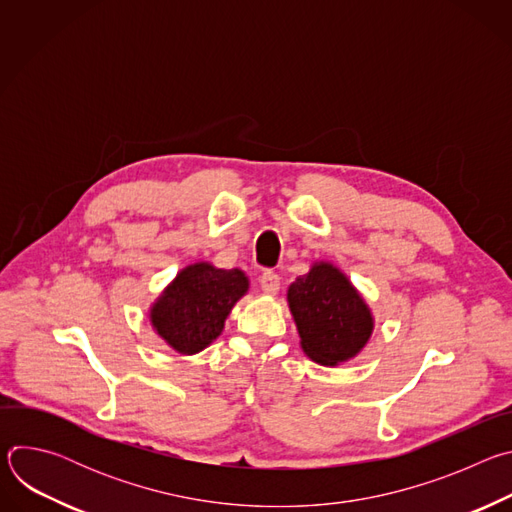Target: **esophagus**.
<instances>
[{
	"label": "esophagus",
	"instance_id": "1",
	"mask_svg": "<svg viewBox=\"0 0 512 512\" xmlns=\"http://www.w3.org/2000/svg\"><path fill=\"white\" fill-rule=\"evenodd\" d=\"M259 283H261V289L265 291V294L275 296L279 291V285H281V277L275 271H263V275L259 277Z\"/></svg>",
	"mask_w": 512,
	"mask_h": 512
}]
</instances>
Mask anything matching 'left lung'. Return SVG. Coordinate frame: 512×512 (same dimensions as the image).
Returning a JSON list of instances; mask_svg holds the SVG:
<instances>
[{"instance_id": "left-lung-1", "label": "left lung", "mask_w": 512, "mask_h": 512, "mask_svg": "<svg viewBox=\"0 0 512 512\" xmlns=\"http://www.w3.org/2000/svg\"><path fill=\"white\" fill-rule=\"evenodd\" d=\"M287 304L302 350L324 367H336L367 346L375 320L350 279L332 263L318 261L287 289Z\"/></svg>"}]
</instances>
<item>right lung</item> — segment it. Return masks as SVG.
<instances>
[{"label":"right lung","instance_id":"1","mask_svg":"<svg viewBox=\"0 0 512 512\" xmlns=\"http://www.w3.org/2000/svg\"><path fill=\"white\" fill-rule=\"evenodd\" d=\"M247 289L249 277L241 269H218L204 261L188 265L152 306V326L176 352L196 354L221 336Z\"/></svg>","mask_w":512,"mask_h":512}]
</instances>
